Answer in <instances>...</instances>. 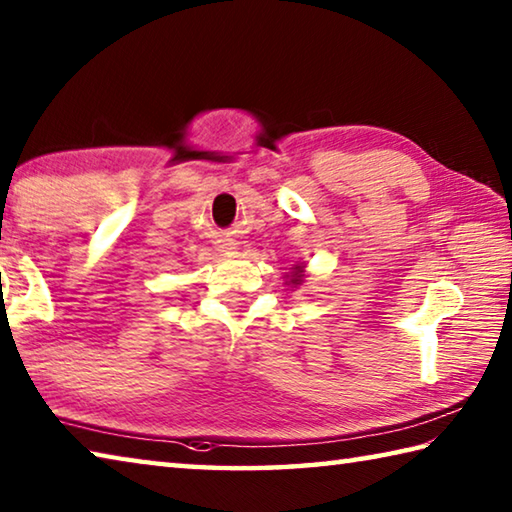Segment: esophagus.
<instances>
[{"label":"esophagus","mask_w":512,"mask_h":512,"mask_svg":"<svg viewBox=\"0 0 512 512\" xmlns=\"http://www.w3.org/2000/svg\"><path fill=\"white\" fill-rule=\"evenodd\" d=\"M219 248L221 250H235L237 246H235V241H232V239H221L219 241Z\"/></svg>","instance_id":"obj_1"}]
</instances>
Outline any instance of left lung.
Instances as JSON below:
<instances>
[{"mask_svg":"<svg viewBox=\"0 0 512 512\" xmlns=\"http://www.w3.org/2000/svg\"><path fill=\"white\" fill-rule=\"evenodd\" d=\"M300 277H302V266H296V273H293V284H300Z\"/></svg>","mask_w":512,"mask_h":512,"instance_id":"8db88e82","label":"left lung"}]
</instances>
